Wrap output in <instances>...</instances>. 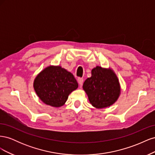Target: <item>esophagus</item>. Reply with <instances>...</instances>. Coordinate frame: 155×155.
<instances>
[{"label":"esophagus","instance_id":"obj_1","mask_svg":"<svg viewBox=\"0 0 155 155\" xmlns=\"http://www.w3.org/2000/svg\"><path fill=\"white\" fill-rule=\"evenodd\" d=\"M78 82L79 83V85L81 86L83 85V78H78Z\"/></svg>","mask_w":155,"mask_h":155}]
</instances>
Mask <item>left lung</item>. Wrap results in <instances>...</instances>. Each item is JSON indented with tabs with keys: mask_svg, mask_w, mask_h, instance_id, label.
Instances as JSON below:
<instances>
[{
	"mask_svg": "<svg viewBox=\"0 0 155 155\" xmlns=\"http://www.w3.org/2000/svg\"><path fill=\"white\" fill-rule=\"evenodd\" d=\"M91 74L83 85L90 104L98 109L113 105L121 94L119 79L113 69L96 66Z\"/></svg>",
	"mask_w": 155,
	"mask_h": 155,
	"instance_id": "8db88e82",
	"label": "left lung"
}]
</instances>
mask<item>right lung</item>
<instances>
[{
    "instance_id": "right-lung-1",
    "label": "right lung",
    "mask_w": 155,
    "mask_h": 155,
    "mask_svg": "<svg viewBox=\"0 0 155 155\" xmlns=\"http://www.w3.org/2000/svg\"><path fill=\"white\" fill-rule=\"evenodd\" d=\"M33 85L44 104L60 107L66 103L70 94L78 88V83L66 69L59 65H50L37 75Z\"/></svg>"
}]
</instances>
